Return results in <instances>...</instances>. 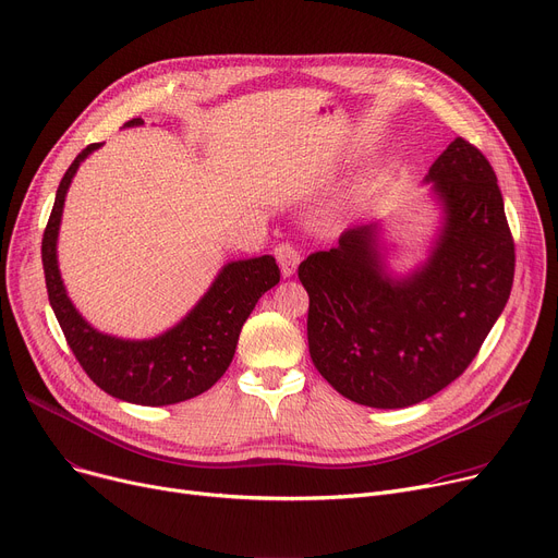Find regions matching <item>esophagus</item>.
Returning a JSON list of instances; mask_svg holds the SVG:
<instances>
[{
  "mask_svg": "<svg viewBox=\"0 0 558 558\" xmlns=\"http://www.w3.org/2000/svg\"><path fill=\"white\" fill-rule=\"evenodd\" d=\"M274 255H276L278 264H280V271H282L284 278H291V276L296 274V267H299V262H301V253L296 251V246L282 242V244H278L274 248Z\"/></svg>",
  "mask_w": 558,
  "mask_h": 558,
  "instance_id": "obj_1",
  "label": "esophagus"
}]
</instances>
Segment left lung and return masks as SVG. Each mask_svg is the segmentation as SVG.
Here are the masks:
<instances>
[{
	"instance_id": "obj_1",
	"label": "left lung",
	"mask_w": 558,
	"mask_h": 558,
	"mask_svg": "<svg viewBox=\"0 0 558 558\" xmlns=\"http://www.w3.org/2000/svg\"><path fill=\"white\" fill-rule=\"evenodd\" d=\"M425 181L446 219L414 274H387L377 223L343 230L339 246L299 267L312 362L357 404L400 409L446 389L477 357L511 294L515 246L484 154L457 137Z\"/></svg>"
}]
</instances>
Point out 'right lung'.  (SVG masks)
<instances>
[{
  "instance_id": "1",
  "label": "right lung",
  "mask_w": 558,
  "mask_h": 558,
  "mask_svg": "<svg viewBox=\"0 0 558 558\" xmlns=\"http://www.w3.org/2000/svg\"><path fill=\"white\" fill-rule=\"evenodd\" d=\"M144 124L140 117L124 126ZM87 144L65 171L56 190L53 208L43 234V269L51 310L72 348L74 357L93 383L112 398L133 404L162 407L208 391L226 373L244 320L264 291L280 282L271 255L228 262L194 310L154 339H117L95 330L72 305L58 271L56 242L63 205L78 165L99 149Z\"/></svg>"
}]
</instances>
